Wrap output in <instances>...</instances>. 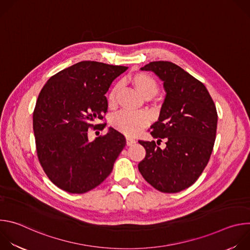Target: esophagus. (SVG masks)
Returning <instances> with one entry per match:
<instances>
[{
    "label": "esophagus",
    "mask_w": 250,
    "mask_h": 250,
    "mask_svg": "<svg viewBox=\"0 0 250 250\" xmlns=\"http://www.w3.org/2000/svg\"><path fill=\"white\" fill-rule=\"evenodd\" d=\"M135 144V140L133 138H130V137H126V146H130L132 145Z\"/></svg>",
    "instance_id": "34e87169"
}]
</instances>
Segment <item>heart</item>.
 I'll return each instance as SVG.
<instances>
[{
	"label": "heart",
	"mask_w": 250,
	"mask_h": 250,
	"mask_svg": "<svg viewBox=\"0 0 250 250\" xmlns=\"http://www.w3.org/2000/svg\"><path fill=\"white\" fill-rule=\"evenodd\" d=\"M129 81L135 89L146 99L154 97L159 90L156 80L144 72H136L129 76ZM119 92V86H114L108 96V103L110 105L114 104ZM112 125L119 131L125 135L132 136L137 134L149 122V118L145 113H131L128 111H122L112 118Z\"/></svg>",
	"instance_id": "b5f03b06"
}]
</instances>
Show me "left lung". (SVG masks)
<instances>
[{
  "instance_id": "8db88e82",
  "label": "left lung",
  "mask_w": 250,
  "mask_h": 250,
  "mask_svg": "<svg viewBox=\"0 0 250 250\" xmlns=\"http://www.w3.org/2000/svg\"><path fill=\"white\" fill-rule=\"evenodd\" d=\"M140 70L163 82L166 95L150 133L166 146L138 140L146 151L138 170L156 190L178 193L193 185L208 162L217 133L216 105L202 82L172 62L153 61Z\"/></svg>"
}]
</instances>
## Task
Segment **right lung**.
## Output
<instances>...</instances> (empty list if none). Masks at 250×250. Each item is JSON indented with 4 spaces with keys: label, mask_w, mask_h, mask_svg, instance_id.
<instances>
[{
    "label": "right lung",
    "mask_w": 250,
    "mask_h": 250,
    "mask_svg": "<svg viewBox=\"0 0 250 250\" xmlns=\"http://www.w3.org/2000/svg\"><path fill=\"white\" fill-rule=\"evenodd\" d=\"M127 69L97 61H81L52 76L43 86L33 112L39 160L58 188L86 193L108 177L125 146L113 127L89 141L88 129L108 112L105 93Z\"/></svg>",
    "instance_id": "add662e5"
}]
</instances>
